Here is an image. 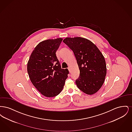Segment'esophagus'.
Segmentation results:
<instances>
[{
	"mask_svg": "<svg viewBox=\"0 0 132 132\" xmlns=\"http://www.w3.org/2000/svg\"><path fill=\"white\" fill-rule=\"evenodd\" d=\"M68 70H69V71H70V67H68Z\"/></svg>",
	"mask_w": 132,
	"mask_h": 132,
	"instance_id": "34e87169",
	"label": "esophagus"
}]
</instances>
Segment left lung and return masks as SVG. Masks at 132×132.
<instances>
[{"label":"left lung","mask_w":132,"mask_h":132,"mask_svg":"<svg viewBox=\"0 0 132 132\" xmlns=\"http://www.w3.org/2000/svg\"><path fill=\"white\" fill-rule=\"evenodd\" d=\"M63 42L73 50L80 70L76 84L86 94L96 93L103 84L106 75L104 57L97 47L88 39L66 38Z\"/></svg>","instance_id":"1"}]
</instances>
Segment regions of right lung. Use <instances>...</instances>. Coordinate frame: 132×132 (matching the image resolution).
Instances as JSON below:
<instances>
[{"instance_id":"obj_1","label":"right lung","mask_w":132,"mask_h":132,"mask_svg":"<svg viewBox=\"0 0 132 132\" xmlns=\"http://www.w3.org/2000/svg\"><path fill=\"white\" fill-rule=\"evenodd\" d=\"M63 38L44 40L32 51L27 64V71L33 85L46 97H52L62 90L68 77L67 69H62L56 52Z\"/></svg>"}]
</instances>
